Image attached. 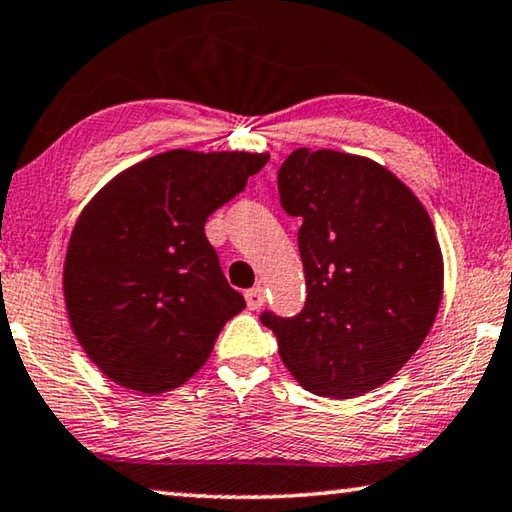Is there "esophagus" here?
I'll use <instances>...</instances> for the list:
<instances>
[{"label": "esophagus", "instance_id": "1", "mask_svg": "<svg viewBox=\"0 0 512 512\" xmlns=\"http://www.w3.org/2000/svg\"><path fill=\"white\" fill-rule=\"evenodd\" d=\"M264 289L262 287H253V289H248L246 291V303H248V307L250 310H259V307L264 305Z\"/></svg>", "mask_w": 512, "mask_h": 512}]
</instances>
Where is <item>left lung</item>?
Listing matches in <instances>:
<instances>
[{
    "mask_svg": "<svg viewBox=\"0 0 512 512\" xmlns=\"http://www.w3.org/2000/svg\"><path fill=\"white\" fill-rule=\"evenodd\" d=\"M278 191L303 221L307 296L294 316L259 319L305 389L367 394L401 371L435 321L444 266L431 216L387 168L337 150L291 152Z\"/></svg>",
    "mask_w": 512,
    "mask_h": 512,
    "instance_id": "left-lung-1",
    "label": "left lung"
}]
</instances>
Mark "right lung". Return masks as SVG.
<instances>
[{"mask_svg": "<svg viewBox=\"0 0 512 512\" xmlns=\"http://www.w3.org/2000/svg\"><path fill=\"white\" fill-rule=\"evenodd\" d=\"M269 154L170 150L120 173L72 230L70 326L113 383L161 394L186 383L246 300L205 234Z\"/></svg>", "mask_w": 512, "mask_h": 512, "instance_id": "right-lung-1", "label": "right lung"}]
</instances>
